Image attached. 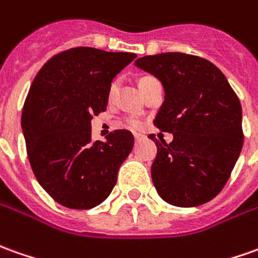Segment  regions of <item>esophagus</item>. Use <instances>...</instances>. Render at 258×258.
<instances>
[{
  "label": "esophagus",
  "instance_id": "34e87169",
  "mask_svg": "<svg viewBox=\"0 0 258 258\" xmlns=\"http://www.w3.org/2000/svg\"><path fill=\"white\" fill-rule=\"evenodd\" d=\"M134 138H136V141H140V140L143 138V136H141V134H136V136H134Z\"/></svg>",
  "mask_w": 258,
  "mask_h": 258
}]
</instances>
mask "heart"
I'll return each instance as SVG.
<instances>
[{"mask_svg": "<svg viewBox=\"0 0 258 258\" xmlns=\"http://www.w3.org/2000/svg\"><path fill=\"white\" fill-rule=\"evenodd\" d=\"M148 79H151V78L141 79V82H140V83H143V82L148 80ZM115 89H117V85H115V83H113V85L110 86V92H108L110 97H111V96L115 93ZM125 124H127L128 127H131V128H141V125H143V122L140 121L138 118H136V117H128V118L125 120Z\"/></svg>", "mask_w": 258, "mask_h": 258, "instance_id": "1", "label": "heart"}]
</instances>
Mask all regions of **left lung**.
Wrapping results in <instances>:
<instances>
[{"label":"left lung","mask_w":258,"mask_h":258,"mask_svg":"<svg viewBox=\"0 0 258 258\" xmlns=\"http://www.w3.org/2000/svg\"><path fill=\"white\" fill-rule=\"evenodd\" d=\"M138 69L158 79L165 99L154 124L172 133L166 144L155 140L151 176L169 205L194 208L223 189L243 148L241 106L225 75L199 56L168 52L144 56Z\"/></svg>","instance_id":"8db88e82"}]
</instances>
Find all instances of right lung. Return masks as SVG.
Segmentation results:
<instances>
[{"label":"right lung","mask_w":258,"mask_h":258,"mask_svg":"<svg viewBox=\"0 0 258 258\" xmlns=\"http://www.w3.org/2000/svg\"><path fill=\"white\" fill-rule=\"evenodd\" d=\"M136 57L80 46L49 59L33 79L21 118L28 158L39 185L66 208L104 202L134 147L127 130L93 143L92 115L106 111L113 79Z\"/></svg>","instance_id":"1"}]
</instances>
